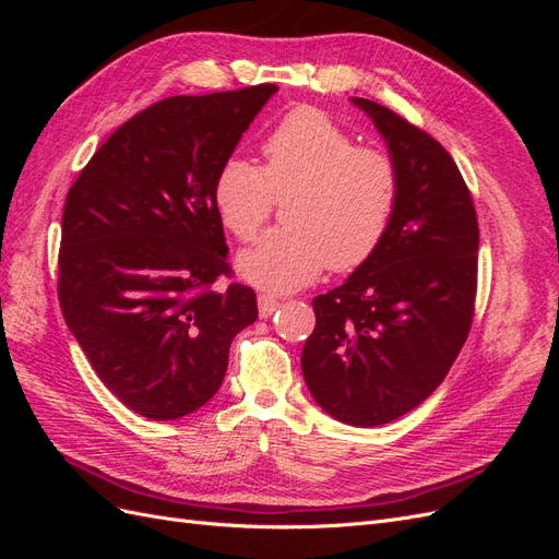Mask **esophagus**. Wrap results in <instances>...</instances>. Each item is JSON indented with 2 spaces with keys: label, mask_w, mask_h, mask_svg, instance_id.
<instances>
[{
  "label": "esophagus",
  "mask_w": 559,
  "mask_h": 559,
  "mask_svg": "<svg viewBox=\"0 0 559 559\" xmlns=\"http://www.w3.org/2000/svg\"><path fill=\"white\" fill-rule=\"evenodd\" d=\"M280 308V300L270 294H259V312L261 317H270Z\"/></svg>",
  "instance_id": "obj_1"
}]
</instances>
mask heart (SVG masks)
Returning <instances> with one entry per match:
<instances>
[{
    "instance_id": "1",
    "label": "heart",
    "mask_w": 559,
    "mask_h": 559,
    "mask_svg": "<svg viewBox=\"0 0 559 559\" xmlns=\"http://www.w3.org/2000/svg\"><path fill=\"white\" fill-rule=\"evenodd\" d=\"M289 200L284 228L245 251L238 267L263 289L292 292L326 265L349 273L364 265L392 226L399 170L378 146L352 134L317 107H296L263 142V167L228 158L214 179V205L240 242H251Z\"/></svg>"
}]
</instances>
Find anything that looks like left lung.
I'll return each mask as SVG.
<instances>
[{
    "label": "left lung",
    "mask_w": 559,
    "mask_h": 559,
    "mask_svg": "<svg viewBox=\"0 0 559 559\" xmlns=\"http://www.w3.org/2000/svg\"><path fill=\"white\" fill-rule=\"evenodd\" d=\"M399 170L382 245L345 284L312 300L302 378L331 417L378 427L429 399L464 347L478 289V216L452 156L429 132L373 99Z\"/></svg>",
    "instance_id": "8db88e82"
}]
</instances>
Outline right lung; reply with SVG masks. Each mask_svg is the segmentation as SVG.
<instances>
[{
  "label": "right lung",
  "instance_id": "1",
  "mask_svg": "<svg viewBox=\"0 0 559 559\" xmlns=\"http://www.w3.org/2000/svg\"><path fill=\"white\" fill-rule=\"evenodd\" d=\"M273 83L177 95L134 114L67 193L58 298L111 394L142 417L177 419L224 382L233 337L259 317L230 277L214 179Z\"/></svg>",
  "mask_w": 559,
  "mask_h": 559
}]
</instances>
